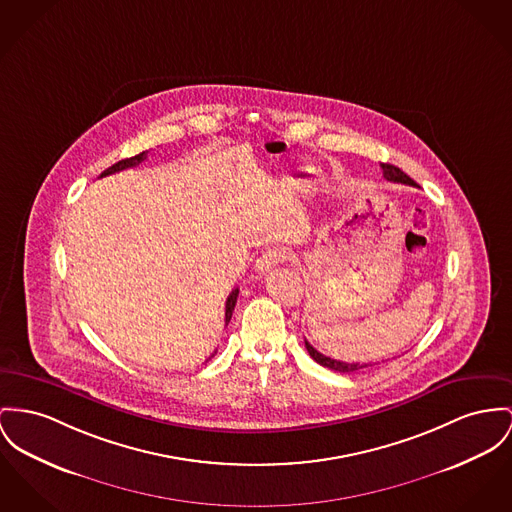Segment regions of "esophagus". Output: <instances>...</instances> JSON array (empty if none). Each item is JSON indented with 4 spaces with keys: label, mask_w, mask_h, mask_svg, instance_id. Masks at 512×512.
Segmentation results:
<instances>
[{
    "label": "esophagus",
    "mask_w": 512,
    "mask_h": 512,
    "mask_svg": "<svg viewBox=\"0 0 512 512\" xmlns=\"http://www.w3.org/2000/svg\"><path fill=\"white\" fill-rule=\"evenodd\" d=\"M285 258H287V250H285V248H277V246L268 248V250H264L262 256L256 260V272L260 273V275H264V273L273 270L277 264H281Z\"/></svg>",
    "instance_id": "obj_1"
}]
</instances>
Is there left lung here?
Masks as SVG:
<instances>
[{
  "mask_svg": "<svg viewBox=\"0 0 512 512\" xmlns=\"http://www.w3.org/2000/svg\"><path fill=\"white\" fill-rule=\"evenodd\" d=\"M380 167H382V174H384V178H386V180H390V182H400V184H408V186H417V184L409 178L408 174L404 171H400L398 167L388 165V163H382ZM305 347H307L310 357H312L318 365L328 367V369L338 371V373H355V371H361V369H365V367H371L369 363H343V361L330 359V357L322 355L320 351H316V349H314L307 340H305Z\"/></svg>",
  "mask_w": 512,
  "mask_h": 512,
  "instance_id": "left-lung-1",
  "label": "left lung"
}]
</instances>
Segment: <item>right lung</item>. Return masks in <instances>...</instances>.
I'll return each instance as SVG.
<instances>
[{
	"instance_id": "1",
	"label": "right lung",
	"mask_w": 512,
	"mask_h": 512,
	"mask_svg": "<svg viewBox=\"0 0 512 512\" xmlns=\"http://www.w3.org/2000/svg\"><path fill=\"white\" fill-rule=\"evenodd\" d=\"M145 157H147V151L139 153L136 157H130V159H122V161H118L116 165H112L110 169H106V171L101 174V178H103V176H108V174H114V172L124 171V169H130V167H136V165H139L141 161H145ZM237 297H239V289H233V293L227 297V305H225V324H229V322H231L233 310H235V305H237Z\"/></svg>"
}]
</instances>
